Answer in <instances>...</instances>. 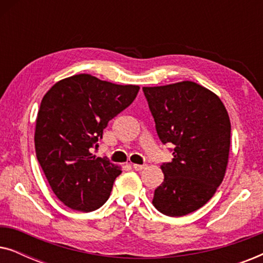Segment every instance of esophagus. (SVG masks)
<instances>
[{"mask_svg": "<svg viewBox=\"0 0 263 263\" xmlns=\"http://www.w3.org/2000/svg\"><path fill=\"white\" fill-rule=\"evenodd\" d=\"M145 167H146L145 164H143V165H140V164H134V165H133V168H134V170H136V171H141Z\"/></svg>", "mask_w": 263, "mask_h": 263, "instance_id": "1", "label": "esophagus"}]
</instances>
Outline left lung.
<instances>
[{"label": "left lung", "mask_w": 263, "mask_h": 263, "mask_svg": "<svg viewBox=\"0 0 263 263\" xmlns=\"http://www.w3.org/2000/svg\"><path fill=\"white\" fill-rule=\"evenodd\" d=\"M160 141L175 145L164 163V182L152 203L160 213L182 217L212 199L224 179L231 123L220 98L193 81L143 87Z\"/></svg>", "instance_id": "8db88e82"}]
</instances>
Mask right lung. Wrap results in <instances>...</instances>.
<instances>
[{"label":"right lung","instance_id":"right-lung-1","mask_svg":"<svg viewBox=\"0 0 263 263\" xmlns=\"http://www.w3.org/2000/svg\"><path fill=\"white\" fill-rule=\"evenodd\" d=\"M139 89L78 74L56 82L43 97L35 120V156L52 192L67 207L92 212L109 199L121 167L93 156L91 148Z\"/></svg>","mask_w":263,"mask_h":263}]
</instances>
